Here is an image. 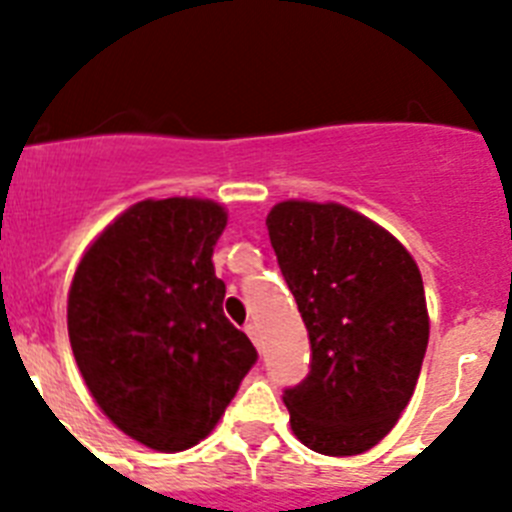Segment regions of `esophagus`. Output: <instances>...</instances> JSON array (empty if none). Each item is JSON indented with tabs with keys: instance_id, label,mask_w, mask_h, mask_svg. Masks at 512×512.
I'll use <instances>...</instances> for the list:
<instances>
[{
	"instance_id": "1",
	"label": "esophagus",
	"mask_w": 512,
	"mask_h": 512,
	"mask_svg": "<svg viewBox=\"0 0 512 512\" xmlns=\"http://www.w3.org/2000/svg\"><path fill=\"white\" fill-rule=\"evenodd\" d=\"M246 333H248V338H251V341L256 343V346H259V325L248 323L246 325Z\"/></svg>"
}]
</instances>
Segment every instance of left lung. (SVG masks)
<instances>
[{
  "mask_svg": "<svg viewBox=\"0 0 512 512\" xmlns=\"http://www.w3.org/2000/svg\"><path fill=\"white\" fill-rule=\"evenodd\" d=\"M266 228L312 351L310 374L284 390L292 431L318 454H364L395 428L420 377L418 264L395 235L336 202H279Z\"/></svg>",
  "mask_w": 512,
  "mask_h": 512,
  "instance_id": "obj_1",
  "label": "left lung"
}]
</instances>
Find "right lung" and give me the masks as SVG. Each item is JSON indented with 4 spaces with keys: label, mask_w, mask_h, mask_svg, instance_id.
Listing matches in <instances>:
<instances>
[{
    "label": "right lung",
    "mask_w": 512,
    "mask_h": 512,
    "mask_svg": "<svg viewBox=\"0 0 512 512\" xmlns=\"http://www.w3.org/2000/svg\"><path fill=\"white\" fill-rule=\"evenodd\" d=\"M225 223L212 200H143L76 266L69 338L79 372L102 413L148 449L200 443L259 359L223 315L212 248Z\"/></svg>",
    "instance_id": "right-lung-1"
}]
</instances>
